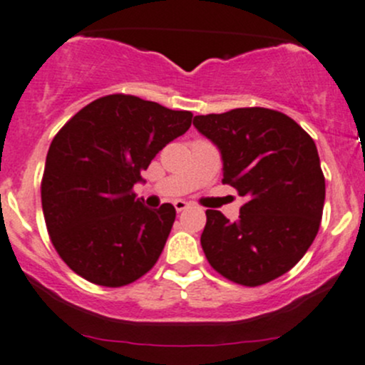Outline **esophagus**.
Wrapping results in <instances>:
<instances>
[{"label": "esophagus", "instance_id": "obj_1", "mask_svg": "<svg viewBox=\"0 0 365 365\" xmlns=\"http://www.w3.org/2000/svg\"><path fill=\"white\" fill-rule=\"evenodd\" d=\"M173 205H175V210H176V212H183V210H185L187 206H189V202L183 201V199H176V201L173 202Z\"/></svg>", "mask_w": 365, "mask_h": 365}]
</instances>
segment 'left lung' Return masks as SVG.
Here are the masks:
<instances>
[{
  "label": "left lung",
  "instance_id": "left-lung-1",
  "mask_svg": "<svg viewBox=\"0 0 365 365\" xmlns=\"http://www.w3.org/2000/svg\"><path fill=\"white\" fill-rule=\"evenodd\" d=\"M220 150L222 182L247 199L240 220L206 212L201 247L217 273L257 287L290 271L312 247L325 201V178L308 133L269 108L194 117Z\"/></svg>",
  "mask_w": 365,
  "mask_h": 365
}]
</instances>
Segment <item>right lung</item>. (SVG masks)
<instances>
[{"instance_id": "add662e5", "label": "right lung", "mask_w": 365, "mask_h": 365, "mask_svg": "<svg viewBox=\"0 0 365 365\" xmlns=\"http://www.w3.org/2000/svg\"><path fill=\"white\" fill-rule=\"evenodd\" d=\"M192 113L128 94L83 106L63 125L45 163L41 208L53 248L76 274L124 287L152 269L176 212L136 199L153 157L189 131Z\"/></svg>"}]
</instances>
